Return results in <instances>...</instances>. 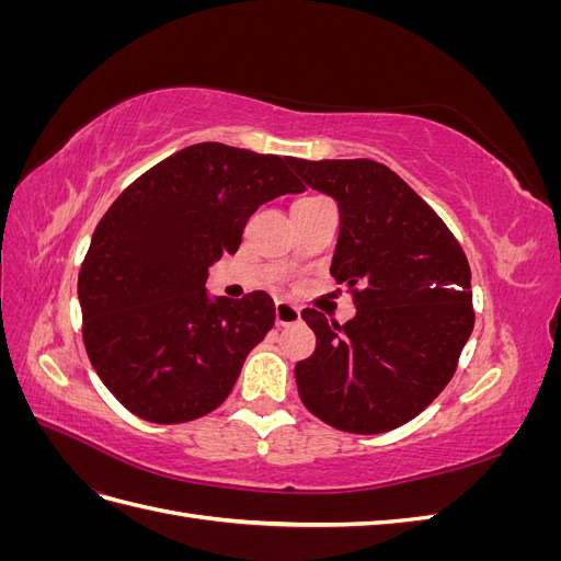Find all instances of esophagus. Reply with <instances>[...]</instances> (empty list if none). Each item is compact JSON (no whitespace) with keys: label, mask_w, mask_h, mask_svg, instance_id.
Returning <instances> with one entry per match:
<instances>
[{"label":"esophagus","mask_w":561,"mask_h":561,"mask_svg":"<svg viewBox=\"0 0 561 561\" xmlns=\"http://www.w3.org/2000/svg\"><path fill=\"white\" fill-rule=\"evenodd\" d=\"M299 318H301V311H299V307H295V304L276 301V325L278 328L295 325V322H299Z\"/></svg>","instance_id":"obj_1"}]
</instances>
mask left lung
Listing matches in <instances>:
<instances>
[{
    "mask_svg": "<svg viewBox=\"0 0 561 561\" xmlns=\"http://www.w3.org/2000/svg\"><path fill=\"white\" fill-rule=\"evenodd\" d=\"M290 168L339 206L330 274L346 283L355 318L316 309V334L295 379L307 410L344 433L377 435L412 421L443 393L474 325L470 266L447 225L410 184L371 159Z\"/></svg>",
    "mask_w": 561,
    "mask_h": 561,
    "instance_id": "1",
    "label": "left lung"
}]
</instances>
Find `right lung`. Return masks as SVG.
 Returning <instances> with one entry per match:
<instances>
[{
	"label": "right lung",
	"mask_w": 561,
	"mask_h": 561,
	"mask_svg": "<svg viewBox=\"0 0 561 561\" xmlns=\"http://www.w3.org/2000/svg\"><path fill=\"white\" fill-rule=\"evenodd\" d=\"M290 157L198 142L149 168L100 219L79 271L83 346L128 412L206 416L276 322L274 299H210L208 266L233 254L262 203L299 194Z\"/></svg>",
	"instance_id": "1"
}]
</instances>
